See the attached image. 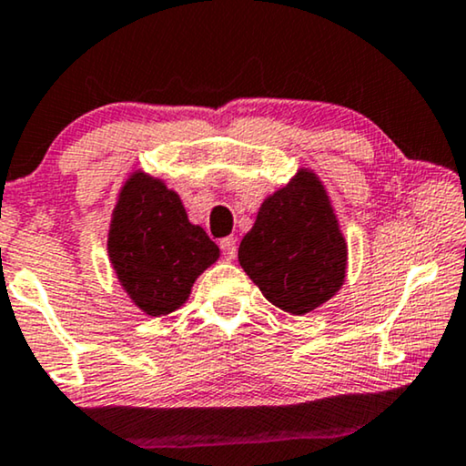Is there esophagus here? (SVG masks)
Listing matches in <instances>:
<instances>
[{"label":"esophagus","instance_id":"esophagus-1","mask_svg":"<svg viewBox=\"0 0 466 466\" xmlns=\"http://www.w3.org/2000/svg\"><path fill=\"white\" fill-rule=\"evenodd\" d=\"M219 248H221V253H224L226 259H234L236 258V251H238V248H236V238H234V236H226V238H221L219 240Z\"/></svg>","mask_w":466,"mask_h":466}]
</instances>
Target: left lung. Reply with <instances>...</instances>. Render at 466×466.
Here are the masks:
<instances>
[{
  "label": "left lung",
  "mask_w": 466,
  "mask_h": 466,
  "mask_svg": "<svg viewBox=\"0 0 466 466\" xmlns=\"http://www.w3.org/2000/svg\"><path fill=\"white\" fill-rule=\"evenodd\" d=\"M238 261L268 301L306 314L342 287L346 242L317 175L301 168L261 205Z\"/></svg>",
  "instance_id": "8db88e82"
}]
</instances>
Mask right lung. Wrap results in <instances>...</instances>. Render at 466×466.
<instances>
[{
	"label": "right lung",
	"mask_w": 466,
	"mask_h": 466,
	"mask_svg": "<svg viewBox=\"0 0 466 466\" xmlns=\"http://www.w3.org/2000/svg\"><path fill=\"white\" fill-rule=\"evenodd\" d=\"M109 258L135 304L160 317L187 299L198 274L219 258V248L200 226L189 224L179 196L137 173L116 205Z\"/></svg>",
	"instance_id": "add662e5"
}]
</instances>
